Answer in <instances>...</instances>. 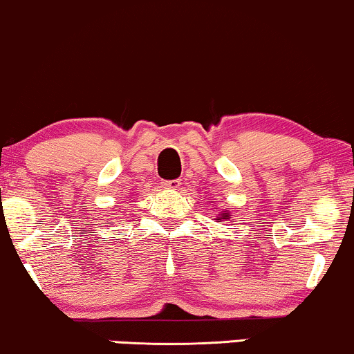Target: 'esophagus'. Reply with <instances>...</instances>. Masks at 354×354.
Returning a JSON list of instances; mask_svg holds the SVG:
<instances>
[{"mask_svg":"<svg viewBox=\"0 0 354 354\" xmlns=\"http://www.w3.org/2000/svg\"><path fill=\"white\" fill-rule=\"evenodd\" d=\"M162 186L165 189H178L181 186V181L179 179H165V181H162Z\"/></svg>","mask_w":354,"mask_h":354,"instance_id":"1","label":"esophagus"}]
</instances>
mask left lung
Masks as SVG:
<instances>
[{"label": "left lung", "instance_id": "left-lung-1", "mask_svg": "<svg viewBox=\"0 0 354 354\" xmlns=\"http://www.w3.org/2000/svg\"><path fill=\"white\" fill-rule=\"evenodd\" d=\"M221 220H227V213H223V215H221Z\"/></svg>", "mask_w": 354, "mask_h": 354}]
</instances>
